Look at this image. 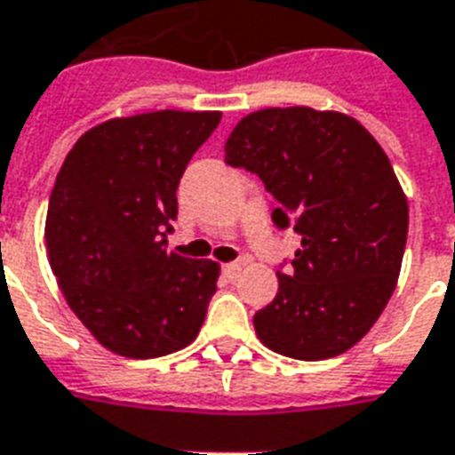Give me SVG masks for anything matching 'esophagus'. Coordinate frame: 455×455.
<instances>
[{
	"label": "esophagus",
	"instance_id": "34e87169",
	"mask_svg": "<svg viewBox=\"0 0 455 455\" xmlns=\"http://www.w3.org/2000/svg\"><path fill=\"white\" fill-rule=\"evenodd\" d=\"M239 273H242V263H228V266H223V277L228 280V283H235L239 277Z\"/></svg>",
	"mask_w": 455,
	"mask_h": 455
}]
</instances>
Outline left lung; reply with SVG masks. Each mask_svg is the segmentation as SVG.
<instances>
[{"label":"left lung","mask_w":455,"mask_h":455,"mask_svg":"<svg viewBox=\"0 0 455 455\" xmlns=\"http://www.w3.org/2000/svg\"><path fill=\"white\" fill-rule=\"evenodd\" d=\"M225 164L256 172L280 204L273 223L301 237L253 315L259 339L297 361L348 351L385 311L406 249L408 202L382 147L351 116L263 108L232 130Z\"/></svg>","instance_id":"1"}]
</instances>
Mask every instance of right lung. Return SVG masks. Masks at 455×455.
I'll list each match as a JSON object with an SVG mask.
<instances>
[{
  "label": "right lung",
  "instance_id": "add662e5",
  "mask_svg": "<svg viewBox=\"0 0 455 455\" xmlns=\"http://www.w3.org/2000/svg\"><path fill=\"white\" fill-rule=\"evenodd\" d=\"M220 111H154L87 130L49 196V263L101 347L156 358L195 341L216 294L213 260L165 251L189 158Z\"/></svg>",
  "mask_w": 455,
  "mask_h": 455
}]
</instances>
